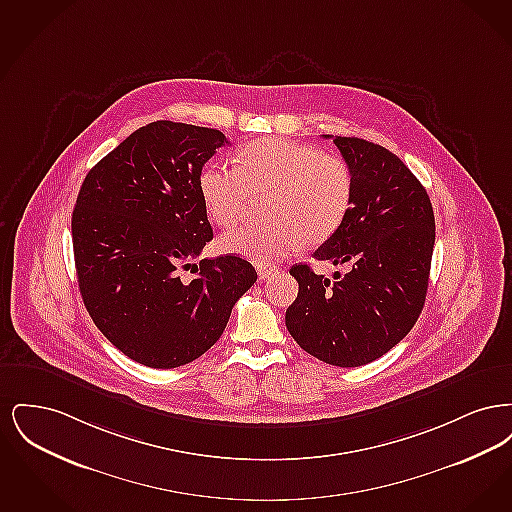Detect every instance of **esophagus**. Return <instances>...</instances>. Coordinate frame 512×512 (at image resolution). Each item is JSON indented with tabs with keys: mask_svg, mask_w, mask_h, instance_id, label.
I'll use <instances>...</instances> for the list:
<instances>
[{
	"mask_svg": "<svg viewBox=\"0 0 512 512\" xmlns=\"http://www.w3.org/2000/svg\"><path fill=\"white\" fill-rule=\"evenodd\" d=\"M276 270H278V268L272 267V265H259V267H257V274H259L261 280H265L270 274H274Z\"/></svg>",
	"mask_w": 512,
	"mask_h": 512,
	"instance_id": "1",
	"label": "esophagus"
}]
</instances>
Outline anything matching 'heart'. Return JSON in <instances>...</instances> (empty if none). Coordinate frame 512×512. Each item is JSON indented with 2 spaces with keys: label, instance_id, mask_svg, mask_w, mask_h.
Masks as SVG:
<instances>
[{
  "label": "heart",
  "instance_id": "obj_1",
  "mask_svg": "<svg viewBox=\"0 0 512 512\" xmlns=\"http://www.w3.org/2000/svg\"><path fill=\"white\" fill-rule=\"evenodd\" d=\"M236 165L209 163L199 174L207 215L232 226L244 217L253 195H268L270 220L228 230L220 238L226 253L268 265L303 244H324L349 215L353 174L336 153L286 138H259L238 149Z\"/></svg>",
  "mask_w": 512,
  "mask_h": 512
}]
</instances>
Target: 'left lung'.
<instances>
[{
	"instance_id": "obj_1",
	"label": "left lung",
	"mask_w": 512,
	"mask_h": 512,
	"mask_svg": "<svg viewBox=\"0 0 512 512\" xmlns=\"http://www.w3.org/2000/svg\"><path fill=\"white\" fill-rule=\"evenodd\" d=\"M334 144L353 174V203L315 259L349 272L330 282L309 265H293L299 293L286 326L320 361L361 366L395 347L422 313L436 220L424 186L395 153L363 138L336 136Z\"/></svg>"
}]
</instances>
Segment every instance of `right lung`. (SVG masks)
Segmentation results:
<instances>
[{"instance_id":"right-lung-1","label":"right lung","mask_w":512,"mask_h":512,"mask_svg":"<svg viewBox=\"0 0 512 512\" xmlns=\"http://www.w3.org/2000/svg\"><path fill=\"white\" fill-rule=\"evenodd\" d=\"M224 144L215 128L149 122L86 174L76 197L82 301L101 334L140 365L176 368L201 357L257 282L238 255L190 263L213 240L199 174ZM188 266L192 279L181 276Z\"/></svg>"}]
</instances>
